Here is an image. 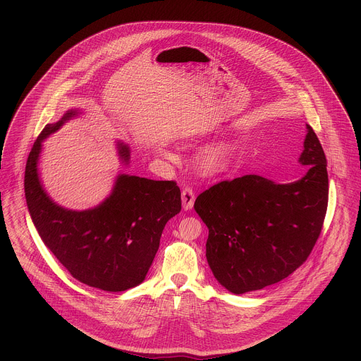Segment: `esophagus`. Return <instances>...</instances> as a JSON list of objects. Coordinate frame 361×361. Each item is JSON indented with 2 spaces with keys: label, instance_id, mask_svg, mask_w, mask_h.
<instances>
[{
  "label": "esophagus",
  "instance_id": "1",
  "mask_svg": "<svg viewBox=\"0 0 361 361\" xmlns=\"http://www.w3.org/2000/svg\"><path fill=\"white\" fill-rule=\"evenodd\" d=\"M181 201H183V209L191 210L194 201H195V192L191 187H184L181 191Z\"/></svg>",
  "mask_w": 361,
  "mask_h": 361
}]
</instances>
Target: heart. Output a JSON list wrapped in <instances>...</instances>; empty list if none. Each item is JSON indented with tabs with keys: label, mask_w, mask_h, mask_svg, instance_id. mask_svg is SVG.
<instances>
[{
	"label": "heart",
	"mask_w": 361,
	"mask_h": 361,
	"mask_svg": "<svg viewBox=\"0 0 361 361\" xmlns=\"http://www.w3.org/2000/svg\"><path fill=\"white\" fill-rule=\"evenodd\" d=\"M228 156H230V147L227 144H220L217 147H213L209 151L204 152V156L201 159V169L209 174L219 173L226 166Z\"/></svg>",
	"instance_id": "heart-1"
}]
</instances>
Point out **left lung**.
Masks as SVG:
<instances>
[{"instance_id":"8db88e82","label":"left lung","mask_w":361,"mask_h":361,"mask_svg":"<svg viewBox=\"0 0 361 361\" xmlns=\"http://www.w3.org/2000/svg\"><path fill=\"white\" fill-rule=\"evenodd\" d=\"M300 163L308 171L290 184L247 174L197 197L194 209L209 227V266L228 291L243 294L281 281L316 245L327 212L329 176L323 147L308 124Z\"/></svg>"}]
</instances>
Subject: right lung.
Returning a JSON list of instances; mask_svg holds the SVG:
<instances>
[{
	"mask_svg": "<svg viewBox=\"0 0 361 361\" xmlns=\"http://www.w3.org/2000/svg\"><path fill=\"white\" fill-rule=\"evenodd\" d=\"M77 111L47 124L35 140L25 166L28 212L44 244L78 281L106 291H126L145 279L167 221L181 210L176 181L118 176L111 195L98 207L73 212L44 191L37 171L41 142ZM121 159L130 151L118 144Z\"/></svg>",
	"mask_w": 361,
	"mask_h": 361,
	"instance_id": "obj_1",
	"label": "right lung"
}]
</instances>
